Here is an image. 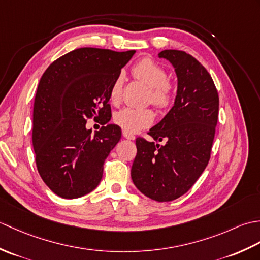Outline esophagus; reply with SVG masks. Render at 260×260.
<instances>
[{
    "label": "esophagus",
    "mask_w": 260,
    "mask_h": 260,
    "mask_svg": "<svg viewBox=\"0 0 260 260\" xmlns=\"http://www.w3.org/2000/svg\"><path fill=\"white\" fill-rule=\"evenodd\" d=\"M123 136L125 137V139H127V140H131V141H134L135 140V136L133 134H131V133H127L126 131H123Z\"/></svg>",
    "instance_id": "esophagus-1"
}]
</instances>
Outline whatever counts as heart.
<instances>
[{"instance_id": "b5f03b06", "label": "heart", "mask_w": 260, "mask_h": 260, "mask_svg": "<svg viewBox=\"0 0 260 260\" xmlns=\"http://www.w3.org/2000/svg\"><path fill=\"white\" fill-rule=\"evenodd\" d=\"M133 74L136 79L144 82L151 88L150 102L158 108H165L171 102V86L168 81V75L161 66L151 59H143L133 67ZM124 85V74L120 73L112 84L109 90L110 101L118 103L121 97ZM116 124L127 133H136L150 126L154 121V114L150 109L124 108L115 115Z\"/></svg>"}]
</instances>
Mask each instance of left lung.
Listing matches in <instances>:
<instances>
[{
	"label": "left lung",
	"instance_id": "obj_1",
	"mask_svg": "<svg viewBox=\"0 0 260 260\" xmlns=\"http://www.w3.org/2000/svg\"><path fill=\"white\" fill-rule=\"evenodd\" d=\"M173 66L178 87L173 107L148 132L154 141L136 140L131 175L143 194L158 202L173 201L191 189L210 159L219 97L211 76L184 51L158 53Z\"/></svg>",
	"mask_w": 260,
	"mask_h": 260
}]
</instances>
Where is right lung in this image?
I'll return each instance as SVG.
<instances>
[{
    "instance_id": "right-lung-1",
    "label": "right lung",
    "mask_w": 260,
    "mask_h": 260,
    "mask_svg": "<svg viewBox=\"0 0 260 260\" xmlns=\"http://www.w3.org/2000/svg\"><path fill=\"white\" fill-rule=\"evenodd\" d=\"M135 51L80 48L53 61L39 81L32 143L41 179L57 196L77 199L101 183L104 162L121 137L109 90ZM103 126L92 136L85 120Z\"/></svg>"
}]
</instances>
